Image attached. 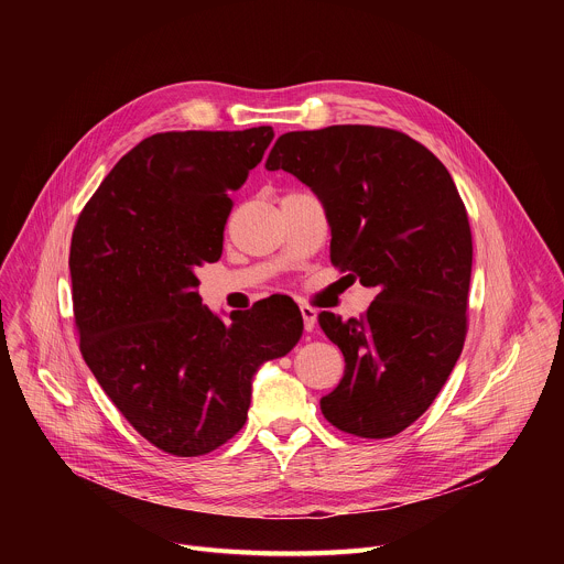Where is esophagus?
<instances>
[{
  "label": "esophagus",
  "mask_w": 564,
  "mask_h": 564,
  "mask_svg": "<svg viewBox=\"0 0 564 564\" xmlns=\"http://www.w3.org/2000/svg\"><path fill=\"white\" fill-rule=\"evenodd\" d=\"M301 316H303V328L307 333H312L314 324H316V310L310 305H301Z\"/></svg>",
  "instance_id": "esophagus-1"
}]
</instances>
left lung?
Wrapping results in <instances>:
<instances>
[{"instance_id":"left-lung-1","label":"left lung","mask_w":564,"mask_h":564,"mask_svg":"<svg viewBox=\"0 0 564 564\" xmlns=\"http://www.w3.org/2000/svg\"><path fill=\"white\" fill-rule=\"evenodd\" d=\"M265 167L324 200L333 263L377 288L361 318L318 314L346 359L321 413L344 433L392 437L426 413L464 348L473 238L457 187L424 144L370 124L283 133Z\"/></svg>"}]
</instances>
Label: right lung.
Returning a JSON list of instances; mask_svg holds the SVG:
<instances>
[{
    "instance_id": "obj_1",
    "label": "right lung",
    "mask_w": 564,
    "mask_h": 564,
    "mask_svg": "<svg viewBox=\"0 0 564 564\" xmlns=\"http://www.w3.org/2000/svg\"><path fill=\"white\" fill-rule=\"evenodd\" d=\"M272 138V127L149 135L73 229L79 352L127 422L178 457L212 453L243 429L254 372L303 333L292 301L265 299L223 324L196 292V270L223 254L229 194Z\"/></svg>"
}]
</instances>
